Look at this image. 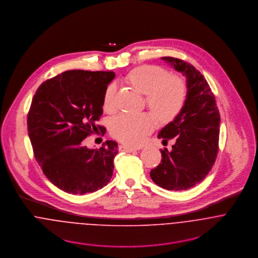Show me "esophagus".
Instances as JSON below:
<instances>
[{"instance_id":"esophagus-1","label":"esophagus","mask_w":258,"mask_h":258,"mask_svg":"<svg viewBox=\"0 0 258 258\" xmlns=\"http://www.w3.org/2000/svg\"><path fill=\"white\" fill-rule=\"evenodd\" d=\"M118 149H119L120 151H124V152H133V151L138 150L139 148L131 147V146H127V145H124V144H120V145L118 146Z\"/></svg>"}]
</instances>
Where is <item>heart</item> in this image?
I'll use <instances>...</instances> for the list:
<instances>
[{"label": "heart", "instance_id": "obj_1", "mask_svg": "<svg viewBox=\"0 0 258 258\" xmlns=\"http://www.w3.org/2000/svg\"><path fill=\"white\" fill-rule=\"evenodd\" d=\"M127 82L146 95L150 110L162 121H169L182 111L187 99V87L178 76L170 75L167 70L155 65H143L132 70L126 76ZM116 86L111 83L106 87L103 107L107 112L115 108ZM156 118L149 113L116 116L111 123L112 136L128 145L143 143L156 126Z\"/></svg>", "mask_w": 258, "mask_h": 258}]
</instances>
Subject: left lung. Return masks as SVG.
<instances>
[{
    "mask_svg": "<svg viewBox=\"0 0 258 258\" xmlns=\"http://www.w3.org/2000/svg\"><path fill=\"white\" fill-rule=\"evenodd\" d=\"M186 77L187 99L171 122L158 134L167 143L175 140L172 150L161 149V163L149 175L166 190H187L201 182L212 169L219 150L221 116L207 80L190 63L174 57H162Z\"/></svg>",
    "mask_w": 258,
    "mask_h": 258,
    "instance_id": "left-lung-1",
    "label": "left lung"
}]
</instances>
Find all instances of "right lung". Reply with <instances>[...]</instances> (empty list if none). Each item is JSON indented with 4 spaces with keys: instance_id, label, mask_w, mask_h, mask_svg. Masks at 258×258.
<instances>
[{
    "instance_id": "obj_1",
    "label": "right lung",
    "mask_w": 258,
    "mask_h": 258,
    "mask_svg": "<svg viewBox=\"0 0 258 258\" xmlns=\"http://www.w3.org/2000/svg\"><path fill=\"white\" fill-rule=\"evenodd\" d=\"M113 71L68 70L43 82L28 114L34 157L47 179L60 190L83 195L106 186L114 170L117 143L107 141L89 149L83 140L104 126L103 96Z\"/></svg>"
}]
</instances>
